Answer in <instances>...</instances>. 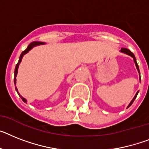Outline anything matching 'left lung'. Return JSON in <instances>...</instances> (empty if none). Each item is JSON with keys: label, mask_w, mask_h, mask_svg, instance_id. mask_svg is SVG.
I'll return each instance as SVG.
<instances>
[{"label": "left lung", "mask_w": 149, "mask_h": 149, "mask_svg": "<svg viewBox=\"0 0 149 149\" xmlns=\"http://www.w3.org/2000/svg\"><path fill=\"white\" fill-rule=\"evenodd\" d=\"M121 52V53H123V54H127V55L129 56H130V57H132V58H133V61H134V63H135V65H136V69H137V70H138L139 72V80H141V78H140V72H139V66L138 64H137V62H136V57H135V55L133 54L130 51L129 49H127V48H124V47H122L120 49V51ZM139 93V91L137 92H136V94L134 96V98H132V100L130 102V103L129 104V105L127 106V108H128L129 107H130L131 105H132V104L133 103V102H134V100L136 99V96H137V95H138Z\"/></svg>", "instance_id": "8db88e82"}]
</instances>
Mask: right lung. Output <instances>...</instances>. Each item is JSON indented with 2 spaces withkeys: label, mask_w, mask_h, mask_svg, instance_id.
I'll list each match as a JSON object with an SVG mask.
<instances>
[{
  "label": "right lung",
  "mask_w": 149,
  "mask_h": 149,
  "mask_svg": "<svg viewBox=\"0 0 149 149\" xmlns=\"http://www.w3.org/2000/svg\"><path fill=\"white\" fill-rule=\"evenodd\" d=\"M45 42H32L31 44H29V46L27 47V48H26V50H25L24 51H22V54H20V57H19V61L18 63H17V64L16 65V67H15V71H14V84L16 85L17 84V72H18V68H19V63H21V61H22V57H23V56L26 54H27L29 52V51H30V50H32V48L34 47H36V46H38V45H45ZM16 91L17 92V93H18L19 96L21 98H22V100L23 101V102H25V103H26L27 102V100L25 98H23L22 95H21L18 92V89H17V88L16 87Z\"/></svg>",
  "instance_id": "1"
}]
</instances>
